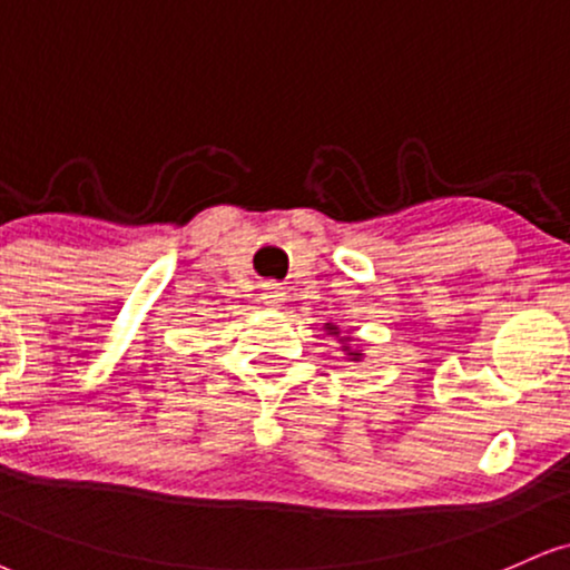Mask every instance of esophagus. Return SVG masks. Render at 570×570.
Segmentation results:
<instances>
[{"label":"esophagus","mask_w":570,"mask_h":570,"mask_svg":"<svg viewBox=\"0 0 570 570\" xmlns=\"http://www.w3.org/2000/svg\"><path fill=\"white\" fill-rule=\"evenodd\" d=\"M262 301H264L266 306H283V304H285V293H283V287H279L277 283L264 285Z\"/></svg>","instance_id":"esophagus-1"}]
</instances>
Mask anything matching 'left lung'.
<instances>
[{
  "label": "left lung",
  "instance_id": "obj_1",
  "mask_svg": "<svg viewBox=\"0 0 570 570\" xmlns=\"http://www.w3.org/2000/svg\"><path fill=\"white\" fill-rule=\"evenodd\" d=\"M330 330H338V327H330ZM351 356H354V360H356V356H360V354H351Z\"/></svg>",
  "mask_w": 570,
  "mask_h": 570
}]
</instances>
